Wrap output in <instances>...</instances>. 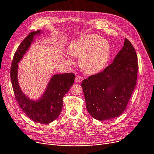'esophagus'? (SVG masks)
Listing matches in <instances>:
<instances>
[{"instance_id": "obj_1", "label": "esophagus", "mask_w": 154, "mask_h": 154, "mask_svg": "<svg viewBox=\"0 0 154 154\" xmlns=\"http://www.w3.org/2000/svg\"><path fill=\"white\" fill-rule=\"evenodd\" d=\"M82 80H83V78H82V76H77L76 78H75V82H76V83H80V82H82Z\"/></svg>"}]
</instances>
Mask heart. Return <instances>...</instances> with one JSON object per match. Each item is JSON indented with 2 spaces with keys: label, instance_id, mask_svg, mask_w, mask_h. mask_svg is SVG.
Wrapping results in <instances>:
<instances>
[{
  "label": "heart",
  "instance_id": "obj_1",
  "mask_svg": "<svg viewBox=\"0 0 154 154\" xmlns=\"http://www.w3.org/2000/svg\"><path fill=\"white\" fill-rule=\"evenodd\" d=\"M110 52L108 42L101 39L97 34H89L76 39L69 46V54L75 57H81L79 63L83 69L90 74L96 73L103 69L106 64ZM66 63L72 61L66 57Z\"/></svg>",
  "mask_w": 154,
  "mask_h": 154
}]
</instances>
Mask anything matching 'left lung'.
Here are the masks:
<instances>
[{"label": "left lung", "instance_id": "left-lung-1", "mask_svg": "<svg viewBox=\"0 0 154 154\" xmlns=\"http://www.w3.org/2000/svg\"><path fill=\"white\" fill-rule=\"evenodd\" d=\"M137 71L135 48L125 38L113 62L82 83L86 109L94 119L110 120L123 112L135 89Z\"/></svg>", "mask_w": 154, "mask_h": 154}]
</instances>
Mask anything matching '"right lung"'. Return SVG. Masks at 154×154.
Segmentation results:
<instances>
[{
	"instance_id": "1",
	"label": "right lung",
	"mask_w": 154,
	"mask_h": 154,
	"mask_svg": "<svg viewBox=\"0 0 154 154\" xmlns=\"http://www.w3.org/2000/svg\"><path fill=\"white\" fill-rule=\"evenodd\" d=\"M40 32H31L19 46L11 64V79L16 100L22 110L32 121L48 124L60 115L63 108V98L74 83L75 76L73 73L53 75L41 98L36 101L29 99L21 91L17 80V63L31 46L34 35L39 34Z\"/></svg>"
}]
</instances>
